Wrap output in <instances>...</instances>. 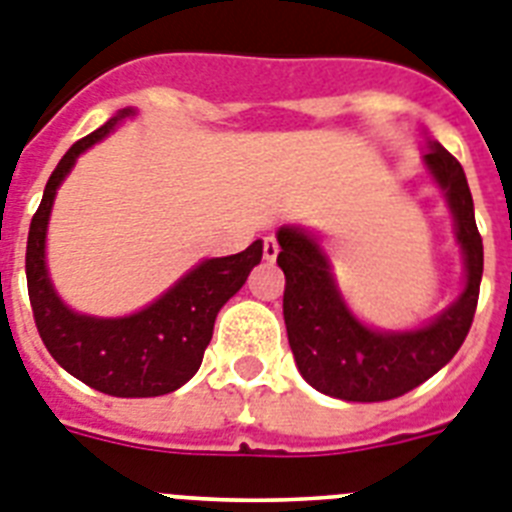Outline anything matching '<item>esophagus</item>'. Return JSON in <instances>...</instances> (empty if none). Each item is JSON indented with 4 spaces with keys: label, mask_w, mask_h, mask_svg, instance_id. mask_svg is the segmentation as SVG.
Segmentation results:
<instances>
[{
    "label": "esophagus",
    "mask_w": 512,
    "mask_h": 512,
    "mask_svg": "<svg viewBox=\"0 0 512 512\" xmlns=\"http://www.w3.org/2000/svg\"><path fill=\"white\" fill-rule=\"evenodd\" d=\"M263 257H265V260H270V263H273V260L278 257L276 236H265V239H263Z\"/></svg>",
    "instance_id": "34e87169"
}]
</instances>
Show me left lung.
<instances>
[{"instance_id":"1","label":"left lung","mask_w":512,"mask_h":512,"mask_svg":"<svg viewBox=\"0 0 512 512\" xmlns=\"http://www.w3.org/2000/svg\"><path fill=\"white\" fill-rule=\"evenodd\" d=\"M424 161L448 197L455 236L466 260V289L427 328L409 333L364 328L343 304L328 257L322 255L315 236L296 226L278 231L289 346L302 377L320 393L341 401H390L429 380L466 341L484 270L482 234L476 229L474 200L461 163L440 143H429Z\"/></svg>"}]
</instances>
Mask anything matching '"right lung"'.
Segmentation results:
<instances>
[{
  "label": "right lung",
  "mask_w": 512,
  "mask_h": 512,
  "mask_svg": "<svg viewBox=\"0 0 512 512\" xmlns=\"http://www.w3.org/2000/svg\"><path fill=\"white\" fill-rule=\"evenodd\" d=\"M130 114L132 109L119 111L96 132L77 140L51 171L44 200L30 221L25 276L38 336L59 367L106 395L153 398L174 393L200 369L213 338L218 309L242 289L249 270L260 263L263 242L257 239L239 255L205 260L182 281H176L161 299L130 317L103 320L64 307L46 270V223L54 195L77 156Z\"/></svg>",
  "instance_id": "add662e5"
}]
</instances>
